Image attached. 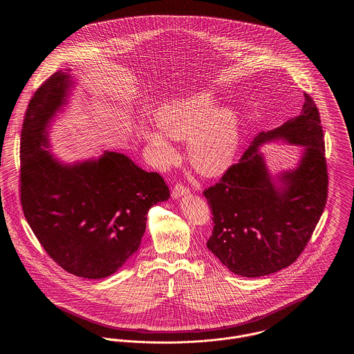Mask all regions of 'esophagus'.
Instances as JSON below:
<instances>
[{
    "label": "esophagus",
    "mask_w": 354,
    "mask_h": 354,
    "mask_svg": "<svg viewBox=\"0 0 354 354\" xmlns=\"http://www.w3.org/2000/svg\"><path fill=\"white\" fill-rule=\"evenodd\" d=\"M188 192H189L188 187H185V185H182V183H176V185H174V188H172V196H174L175 199L182 198L183 195H187Z\"/></svg>",
    "instance_id": "esophagus-1"
}]
</instances>
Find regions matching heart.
Masks as SVG:
<instances>
[{
	"mask_svg": "<svg viewBox=\"0 0 354 354\" xmlns=\"http://www.w3.org/2000/svg\"><path fill=\"white\" fill-rule=\"evenodd\" d=\"M209 93H196L172 100L156 114L160 131L147 130L145 139L163 165L175 160L171 139L188 140L187 158L191 167L207 178L223 175L235 159L240 140V120L231 106H217Z\"/></svg>",
	"mask_w": 354,
	"mask_h": 354,
	"instance_id": "1",
	"label": "heart"
}]
</instances>
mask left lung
<instances>
[{"mask_svg": "<svg viewBox=\"0 0 354 354\" xmlns=\"http://www.w3.org/2000/svg\"><path fill=\"white\" fill-rule=\"evenodd\" d=\"M300 115L260 133L239 163L203 191L214 215L207 247L236 274L259 277L293 264L313 234L328 198V169L320 113L309 94ZM284 138L304 147L299 167L270 176L258 146Z\"/></svg>", "mask_w": 354, "mask_h": 354, "instance_id": "left-lung-1", "label": "left lung"}]
</instances>
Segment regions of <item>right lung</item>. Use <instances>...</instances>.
Wrapping results in <instances>:
<instances>
[{
    "instance_id": "1",
    "label": "right lung",
    "mask_w": 354,
    "mask_h": 354,
    "mask_svg": "<svg viewBox=\"0 0 354 354\" xmlns=\"http://www.w3.org/2000/svg\"><path fill=\"white\" fill-rule=\"evenodd\" d=\"M71 80L55 73L29 102L21 131L19 195L24 215L51 259L84 279L113 274L138 251L147 212L169 198L158 172L118 152L64 166L51 158L46 127L66 103Z\"/></svg>"
}]
</instances>
